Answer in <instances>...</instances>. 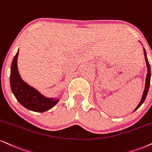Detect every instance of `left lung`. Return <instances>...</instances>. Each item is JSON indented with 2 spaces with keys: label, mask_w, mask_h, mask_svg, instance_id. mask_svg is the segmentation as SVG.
<instances>
[{
  "label": "left lung",
  "mask_w": 152,
  "mask_h": 152,
  "mask_svg": "<svg viewBox=\"0 0 152 152\" xmlns=\"http://www.w3.org/2000/svg\"><path fill=\"white\" fill-rule=\"evenodd\" d=\"M140 42V41H139ZM144 50V58H145V61H146V64H147V77H146V81H145V87H144V90L143 92V94H142V99H141L140 103L139 105L137 106V107L134 110L133 112H134L135 110H137L139 107H140L141 105L143 104L144 102V100L146 99V97L147 96L148 91H149V85H150V80H151V68H150V65H149V61H148V58H147V53H146V50L145 49L143 48Z\"/></svg>",
  "instance_id": "left-lung-1"
}]
</instances>
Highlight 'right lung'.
<instances>
[{
  "label": "right lung",
  "mask_w": 152,
  "mask_h": 152,
  "mask_svg": "<svg viewBox=\"0 0 152 152\" xmlns=\"http://www.w3.org/2000/svg\"><path fill=\"white\" fill-rule=\"evenodd\" d=\"M19 49L12 60L10 68V83L11 90L17 100L31 111L44 113L52 108L59 101L57 98H48L22 79L18 68Z\"/></svg>",
  "instance_id": "right-lung-1"
}]
</instances>
